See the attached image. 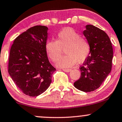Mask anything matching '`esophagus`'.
Listing matches in <instances>:
<instances>
[{
	"label": "esophagus",
	"instance_id": "34e87169",
	"mask_svg": "<svg viewBox=\"0 0 122 122\" xmlns=\"http://www.w3.org/2000/svg\"><path fill=\"white\" fill-rule=\"evenodd\" d=\"M63 71L68 73V72H69V71H71V69H63Z\"/></svg>",
	"mask_w": 122,
	"mask_h": 122
}]
</instances>
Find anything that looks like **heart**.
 <instances>
[{
    "instance_id": "1",
    "label": "heart",
    "mask_w": 122,
    "mask_h": 122,
    "mask_svg": "<svg viewBox=\"0 0 122 122\" xmlns=\"http://www.w3.org/2000/svg\"><path fill=\"white\" fill-rule=\"evenodd\" d=\"M65 49L66 55L61 57L57 65L61 67H68L76 62L81 63L90 53V42L81 37L78 32L71 28L61 30L57 34L56 40H48L45 44V51L53 62L59 60Z\"/></svg>"
}]
</instances>
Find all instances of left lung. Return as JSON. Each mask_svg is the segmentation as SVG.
<instances>
[{"mask_svg": "<svg viewBox=\"0 0 122 122\" xmlns=\"http://www.w3.org/2000/svg\"><path fill=\"white\" fill-rule=\"evenodd\" d=\"M83 35L90 42L91 51L81 66V77L74 83L77 89L84 92L94 91L103 83L111 70L113 50L108 35L93 25H86Z\"/></svg>", "mask_w": 122, "mask_h": 122, "instance_id": "1", "label": "left lung"}]
</instances>
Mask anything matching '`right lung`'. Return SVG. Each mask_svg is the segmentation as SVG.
Instances as JSON below:
<instances>
[{
    "mask_svg": "<svg viewBox=\"0 0 122 122\" xmlns=\"http://www.w3.org/2000/svg\"><path fill=\"white\" fill-rule=\"evenodd\" d=\"M48 27L36 25L15 39L10 49L8 71L23 93L37 97L49 87L56 70L45 51Z\"/></svg>",
    "mask_w": 122,
    "mask_h": 122,
    "instance_id": "1",
    "label": "right lung"
}]
</instances>
